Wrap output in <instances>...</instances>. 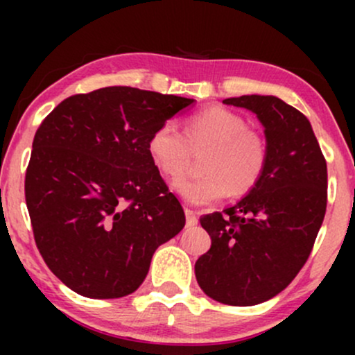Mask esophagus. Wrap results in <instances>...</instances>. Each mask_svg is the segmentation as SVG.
<instances>
[{
    "instance_id": "34e87169",
    "label": "esophagus",
    "mask_w": 355,
    "mask_h": 355,
    "mask_svg": "<svg viewBox=\"0 0 355 355\" xmlns=\"http://www.w3.org/2000/svg\"><path fill=\"white\" fill-rule=\"evenodd\" d=\"M185 215H187V229L197 225L198 218H197V215H195L193 210H185Z\"/></svg>"
}]
</instances>
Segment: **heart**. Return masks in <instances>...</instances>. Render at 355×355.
Instances as JSON below:
<instances>
[{
  "label": "heart",
  "instance_id": "1",
  "mask_svg": "<svg viewBox=\"0 0 355 355\" xmlns=\"http://www.w3.org/2000/svg\"><path fill=\"white\" fill-rule=\"evenodd\" d=\"M185 135L191 146H210L202 165L205 175L172 183L175 193L190 205H209L225 197L229 190L232 195L247 193L266 172V140L232 110L209 107L193 113L185 121ZM146 152L164 177L177 178L185 170L189 144L177 126L165 121L150 133Z\"/></svg>",
  "mask_w": 355,
  "mask_h": 355
}]
</instances>
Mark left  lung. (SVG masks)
I'll use <instances>...</instances> for the list:
<instances>
[{
	"label": "left lung",
	"mask_w": 355,
	"mask_h": 355,
	"mask_svg": "<svg viewBox=\"0 0 355 355\" xmlns=\"http://www.w3.org/2000/svg\"><path fill=\"white\" fill-rule=\"evenodd\" d=\"M223 103L255 113L268 160L242 200L200 218L211 245L195 262V277L210 299L248 307L280 294L307 262L327 207V164L311 121L277 96Z\"/></svg>",
	"instance_id": "1"
}]
</instances>
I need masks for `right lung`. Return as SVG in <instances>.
<instances>
[{
	"instance_id": "obj_1",
	"label": "right lung",
	"mask_w": 355,
	"mask_h": 355,
	"mask_svg": "<svg viewBox=\"0 0 355 355\" xmlns=\"http://www.w3.org/2000/svg\"><path fill=\"white\" fill-rule=\"evenodd\" d=\"M193 101L107 87L63 100L40 125L24 197L40 254L73 292L89 299L132 294L155 250L183 229L180 202L146 141Z\"/></svg>"
}]
</instances>
